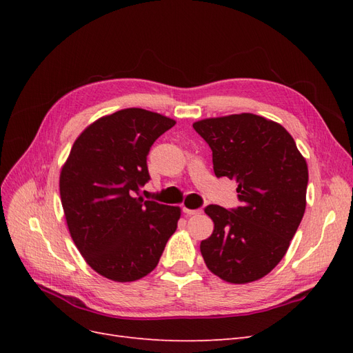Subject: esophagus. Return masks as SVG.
<instances>
[{"mask_svg":"<svg viewBox=\"0 0 353 353\" xmlns=\"http://www.w3.org/2000/svg\"><path fill=\"white\" fill-rule=\"evenodd\" d=\"M203 210L201 209H187V208H184V213H187V215H200Z\"/></svg>","mask_w":353,"mask_h":353,"instance_id":"obj_1","label":"esophagus"}]
</instances>
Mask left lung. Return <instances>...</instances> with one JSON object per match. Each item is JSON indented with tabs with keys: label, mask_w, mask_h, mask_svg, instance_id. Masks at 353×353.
Returning <instances> with one entry per match:
<instances>
[{
	"label": "left lung",
	"mask_w": 353,
	"mask_h": 353,
	"mask_svg": "<svg viewBox=\"0 0 353 353\" xmlns=\"http://www.w3.org/2000/svg\"><path fill=\"white\" fill-rule=\"evenodd\" d=\"M212 150L218 178L239 183L241 206L209 205L215 223L200 243L208 268L232 284L270 274L290 245L306 208L307 165L284 128L252 113L193 123Z\"/></svg>",
	"instance_id": "1"
}]
</instances>
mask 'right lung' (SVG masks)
Listing matches in <instances>:
<instances>
[{"instance_id":"obj_1","label":"right lung","mask_w":353,"mask_h":353,"mask_svg":"<svg viewBox=\"0 0 353 353\" xmlns=\"http://www.w3.org/2000/svg\"><path fill=\"white\" fill-rule=\"evenodd\" d=\"M174 119L144 109L100 117L73 143L60 199L73 243L91 268L128 283L150 274L175 232L181 209L138 196L147 156Z\"/></svg>"}]
</instances>
